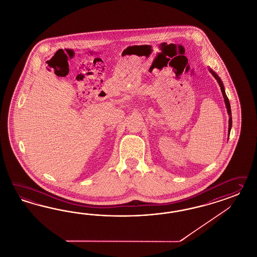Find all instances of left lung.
Returning a JSON list of instances; mask_svg holds the SVG:
<instances>
[{"mask_svg":"<svg viewBox=\"0 0 257 257\" xmlns=\"http://www.w3.org/2000/svg\"><path fill=\"white\" fill-rule=\"evenodd\" d=\"M209 70H210V72L212 73V75L214 76V78L218 81V85L220 86V89H221V92H222V96H223V98H224V102H225L226 108H227V112H228V115H229V129H228V133H229V135H230L231 128H232V112H231V106H230L229 99H228V98H227V96H226L224 86H223V84H222V82H221L220 78L218 77L217 73H215V71H213L211 69H209Z\"/></svg>","mask_w":257,"mask_h":257,"instance_id":"1","label":"left lung"}]
</instances>
